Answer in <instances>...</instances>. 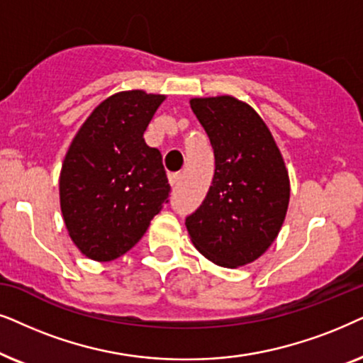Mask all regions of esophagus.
Segmentation results:
<instances>
[{
    "label": "esophagus",
    "instance_id": "1",
    "mask_svg": "<svg viewBox=\"0 0 363 363\" xmlns=\"http://www.w3.org/2000/svg\"><path fill=\"white\" fill-rule=\"evenodd\" d=\"M179 181H181V174L179 172L169 174V182H171V186H177Z\"/></svg>",
    "mask_w": 363,
    "mask_h": 363
}]
</instances>
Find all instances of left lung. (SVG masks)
Here are the masks:
<instances>
[{
	"label": "left lung",
	"mask_w": 363,
	"mask_h": 363,
	"mask_svg": "<svg viewBox=\"0 0 363 363\" xmlns=\"http://www.w3.org/2000/svg\"><path fill=\"white\" fill-rule=\"evenodd\" d=\"M214 149L216 171L202 204L186 217L197 250L222 267L260 257L289 206V174L260 116L232 96L192 99Z\"/></svg>",
	"instance_id": "obj_1"
}]
</instances>
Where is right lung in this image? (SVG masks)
I'll return each mask as SVG.
<instances>
[{"label": "right lung", "mask_w": 363, "mask_h": 363, "mask_svg": "<svg viewBox=\"0 0 363 363\" xmlns=\"http://www.w3.org/2000/svg\"><path fill=\"white\" fill-rule=\"evenodd\" d=\"M162 101L138 89L111 96L72 139L60 177L61 211L86 257L106 262L125 254L169 204L162 156L143 138Z\"/></svg>", "instance_id": "right-lung-1"}]
</instances>
